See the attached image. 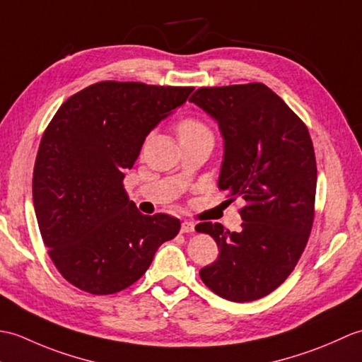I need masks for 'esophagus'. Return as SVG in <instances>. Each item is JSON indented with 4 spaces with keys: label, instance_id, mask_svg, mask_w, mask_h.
<instances>
[{
    "label": "esophagus",
    "instance_id": "esophagus-1",
    "mask_svg": "<svg viewBox=\"0 0 362 362\" xmlns=\"http://www.w3.org/2000/svg\"><path fill=\"white\" fill-rule=\"evenodd\" d=\"M194 228H196L194 222H191V221H183L182 222V227H180L182 233H193Z\"/></svg>",
    "mask_w": 362,
    "mask_h": 362
}]
</instances>
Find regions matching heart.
Instances as JSON below:
<instances>
[{"instance_id":"b5f03b06","label":"heart","mask_w":362,"mask_h":362,"mask_svg":"<svg viewBox=\"0 0 362 362\" xmlns=\"http://www.w3.org/2000/svg\"><path fill=\"white\" fill-rule=\"evenodd\" d=\"M179 136L180 138H191V136H202V135H209L211 136L210 129L206 127L204 122L193 119V118H188V119H183L179 127Z\"/></svg>"}]
</instances>
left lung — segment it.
I'll list each match as a JSON object with an SVG mask.
<instances>
[{"label":"left lung","instance_id":"obj_1","mask_svg":"<svg viewBox=\"0 0 362 362\" xmlns=\"http://www.w3.org/2000/svg\"><path fill=\"white\" fill-rule=\"evenodd\" d=\"M218 122L224 140L218 187L241 197L240 232L201 222L218 259L201 269L213 292L232 302L271 294L294 271L314 219L317 168L308 129L264 83L204 87L189 98Z\"/></svg>","mask_w":362,"mask_h":362}]
</instances>
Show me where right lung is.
I'll return each instance as SVG.
<instances>
[{
	"label": "right lung",
	"mask_w": 362,
	"mask_h": 362,
	"mask_svg": "<svg viewBox=\"0 0 362 362\" xmlns=\"http://www.w3.org/2000/svg\"><path fill=\"white\" fill-rule=\"evenodd\" d=\"M191 91L98 82L68 98L46 127L34 166L35 216L52 263L76 288L96 296L129 288L179 233V219L138 211L122 180L146 136Z\"/></svg>",
	"instance_id": "add662e5"
}]
</instances>
